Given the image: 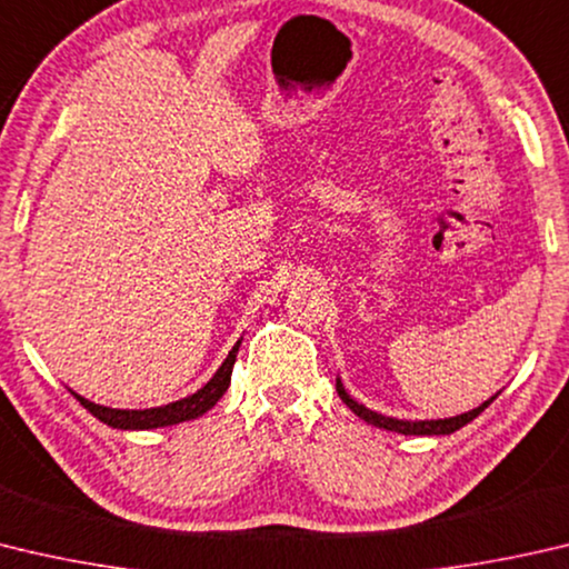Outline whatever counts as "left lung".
Segmentation results:
<instances>
[{"instance_id":"left-lung-1","label":"left lung","mask_w":569,"mask_h":569,"mask_svg":"<svg viewBox=\"0 0 569 569\" xmlns=\"http://www.w3.org/2000/svg\"><path fill=\"white\" fill-rule=\"evenodd\" d=\"M336 390H338L340 400H343L346 406H348L350 410H353L358 418H363L366 422H370V426H376V428L400 432V436H450V432L460 430L462 426H468L470 420L478 418L480 412H482L485 408H488L490 402L495 400V398L485 400L480 408H475V410H470V412H462V416H456V418H446V420H416V422H410V420H396V418L378 416V412L368 410L366 406H360V402H356L353 398L348 396L346 388L340 386V380H336Z\"/></svg>"}]
</instances>
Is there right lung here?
<instances>
[{"instance_id":"right-lung-1","label":"right lung","mask_w":569,"mask_h":569,"mask_svg":"<svg viewBox=\"0 0 569 569\" xmlns=\"http://www.w3.org/2000/svg\"><path fill=\"white\" fill-rule=\"evenodd\" d=\"M241 340L231 348L229 358L223 360L221 368L216 370V376L206 383L201 390H196L193 396L181 398L177 402H169V406L161 408H147V410H117V408H104L97 406L87 398H81L74 392V398L84 406L91 416L99 418L101 422H107L111 428L119 430H149V428H163V426H177V422L183 420H193L203 416L206 410H211L219 398L226 392L231 383V373H233V363H236V353H239Z\"/></svg>"}]
</instances>
